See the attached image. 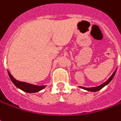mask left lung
<instances>
[{
    "label": "left lung",
    "mask_w": 121,
    "mask_h": 121,
    "mask_svg": "<svg viewBox=\"0 0 121 121\" xmlns=\"http://www.w3.org/2000/svg\"><path fill=\"white\" fill-rule=\"evenodd\" d=\"M116 71H117V69H116L115 71L113 73V74H112L111 77L109 78L107 81L105 82H104L103 84H102V85L98 86H96V87H91V88H86V87H83V86H80V87L82 88V89H85V90H86V91H91V92H96V91H99V90H100L101 89H103L104 86H106L107 85H108L110 82L111 81V80L113 78L114 76H115V74Z\"/></svg>",
    "instance_id": "obj_1"
}]
</instances>
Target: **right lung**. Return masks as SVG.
<instances>
[{
	"instance_id": "right-lung-1",
	"label": "right lung",
	"mask_w": 121,
	"mask_h": 121,
	"mask_svg": "<svg viewBox=\"0 0 121 121\" xmlns=\"http://www.w3.org/2000/svg\"><path fill=\"white\" fill-rule=\"evenodd\" d=\"M8 73H9V77L10 78V80H11V81L13 82L14 85H15L17 88L21 89L22 91L26 92V93H36V92H39V91L43 90L46 87V86H37V85H31V84H29V83L25 82L18 81L16 80L11 75V74L10 73L9 71H8Z\"/></svg>"
}]
</instances>
